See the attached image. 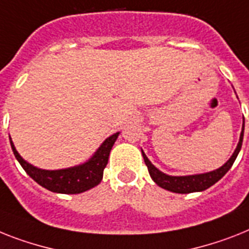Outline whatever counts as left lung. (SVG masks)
Returning <instances> with one entry per match:
<instances>
[{"label":"left lung","instance_id":"left-lung-1","mask_svg":"<svg viewBox=\"0 0 249 249\" xmlns=\"http://www.w3.org/2000/svg\"><path fill=\"white\" fill-rule=\"evenodd\" d=\"M243 133H244V123L242 127V132H240L239 142L237 145V149L234 150L233 155L231 159L228 160L227 163L220 166L219 169L213 170V172H207V173L202 174H194V176H168V174L163 173L158 169L157 166L153 165L151 161L147 159L145 153L142 151V157L145 160L147 169H149L150 177L153 178V180L159 187L164 188L166 191L174 192V194H191V192H201V191L207 190L209 187L215 184L217 180H220L225 174L228 173V170L231 169L233 163L237 159L238 154L242 147V142H243Z\"/></svg>","mask_w":249,"mask_h":249}]
</instances>
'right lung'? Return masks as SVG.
Returning <instances> with one entry per match:
<instances>
[{"label":"right lung","instance_id":"right-lung-1","mask_svg":"<svg viewBox=\"0 0 249 249\" xmlns=\"http://www.w3.org/2000/svg\"><path fill=\"white\" fill-rule=\"evenodd\" d=\"M118 135L120 132L114 133L106 139V141L100 145L99 149L96 150L95 154L84 164L58 170L39 169L36 166L29 164L16 151L11 137H10V143H11L14 155L20 163V165L36 183L47 188L48 191L55 192V194L76 195L85 192L100 183L104 168L108 164L110 150L116 142Z\"/></svg>","mask_w":249,"mask_h":249}]
</instances>
